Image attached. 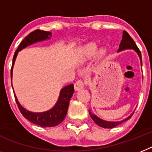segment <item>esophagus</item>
I'll list each match as a JSON object with an SVG mask.
<instances>
[{
	"label": "esophagus",
	"instance_id": "1",
	"mask_svg": "<svg viewBox=\"0 0 152 152\" xmlns=\"http://www.w3.org/2000/svg\"><path fill=\"white\" fill-rule=\"evenodd\" d=\"M85 87V82L81 80H78L77 81H76L75 84V91H79V90H81L82 88H84Z\"/></svg>",
	"mask_w": 152,
	"mask_h": 152
}]
</instances>
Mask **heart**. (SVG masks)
<instances>
[{"mask_svg": "<svg viewBox=\"0 0 152 152\" xmlns=\"http://www.w3.org/2000/svg\"><path fill=\"white\" fill-rule=\"evenodd\" d=\"M96 51H97V44L96 42H88L87 44L84 45L81 48V51H80V53H81V58L85 60V61H87V60H89L91 57H93L95 56V54L96 53ZM106 53H107V50L106 48H100L97 53V57L99 59L103 58L104 56H106Z\"/></svg>", "mask_w": 152, "mask_h": 152, "instance_id": "1", "label": "heart"}]
</instances>
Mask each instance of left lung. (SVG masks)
Here are the masks:
<instances>
[{
    "instance_id": "left-lung-1",
    "label": "left lung",
    "mask_w": 152,
    "mask_h": 152,
    "mask_svg": "<svg viewBox=\"0 0 152 152\" xmlns=\"http://www.w3.org/2000/svg\"><path fill=\"white\" fill-rule=\"evenodd\" d=\"M125 50H134L135 52L137 53V54L138 55L139 59H140V61H141V67H142V58H141V51L139 50L138 47L137 46L136 43L134 41L130 36L129 35L126 31H124L123 32V36H122V40H121V42H120V46H119V50H117V52H120V51ZM89 111V114L90 116H91V119L93 120V121L97 124L98 126H101V127H103V128H114V127H116V126H119L120 124H123L124 122L126 121V120H128L132 116V114H130V116L128 117H126V119H124L123 120H120V121H107V120H104L102 119L99 118V116H97L96 114H94L91 113V110H88Z\"/></svg>"
}]
</instances>
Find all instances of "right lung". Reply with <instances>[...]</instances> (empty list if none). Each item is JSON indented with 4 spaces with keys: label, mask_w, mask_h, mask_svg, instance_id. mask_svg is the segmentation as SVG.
<instances>
[{
    "label": "right lung",
    "mask_w": 152,
    "mask_h": 152,
    "mask_svg": "<svg viewBox=\"0 0 152 152\" xmlns=\"http://www.w3.org/2000/svg\"><path fill=\"white\" fill-rule=\"evenodd\" d=\"M52 36V33L50 32L42 31V30H35L34 32H31L24 39L18 46V48L15 53L13 57V62H12V67H11V77L12 81V74H13V67L15 62V59L19 51L25 49L30 45L34 44L38 42H42L44 40L50 39ZM13 88V87H12ZM75 89H74V85L71 84L67 86H65L61 88L59 95L58 99L56 101V104L51 108L50 110L41 113H34L26 109L20 104L17 99V96L15 94L16 102L18 106L20 112L24 116V117L29 120L32 124L39 125L42 127H52V126H57L61 124L63 120H64L65 116L67 115V110H68L69 102L71 97L73 96Z\"/></svg>",
    "instance_id": "obj_1"
}]
</instances>
